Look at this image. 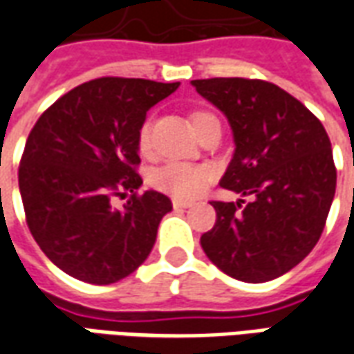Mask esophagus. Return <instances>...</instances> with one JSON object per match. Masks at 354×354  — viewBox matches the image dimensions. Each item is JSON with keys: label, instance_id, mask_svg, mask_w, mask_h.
Here are the masks:
<instances>
[{"label": "esophagus", "instance_id": "1", "mask_svg": "<svg viewBox=\"0 0 354 354\" xmlns=\"http://www.w3.org/2000/svg\"><path fill=\"white\" fill-rule=\"evenodd\" d=\"M172 207L176 208V210H184V208H189V207H192V203H189V201L174 199V201H172Z\"/></svg>", "mask_w": 354, "mask_h": 354}]
</instances>
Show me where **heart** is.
Returning <instances> with one entry per match:
<instances>
[{
  "mask_svg": "<svg viewBox=\"0 0 354 354\" xmlns=\"http://www.w3.org/2000/svg\"><path fill=\"white\" fill-rule=\"evenodd\" d=\"M212 113L208 111H193L189 121L193 129L199 134L203 127L212 119ZM136 146L142 155L149 153L151 149V123L144 121L140 124L138 134H136ZM212 180V170L205 165H193V162H178L170 161L165 162L161 167H155L147 182L157 192L167 193L170 197L176 199H192L197 193L203 192V187Z\"/></svg>",
  "mask_w": 354,
  "mask_h": 354,
  "instance_id": "obj_1",
  "label": "heart"
}]
</instances>
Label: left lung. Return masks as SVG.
Wrapping results in <instances>:
<instances>
[{"mask_svg":"<svg viewBox=\"0 0 354 354\" xmlns=\"http://www.w3.org/2000/svg\"><path fill=\"white\" fill-rule=\"evenodd\" d=\"M192 83L233 129L237 147L220 185L252 197L212 201L216 223L201 246L237 281H273L311 252L326 225L337 176L330 138L301 102L269 81Z\"/></svg>","mask_w":354,"mask_h":354,"instance_id":"8db88e82","label":"left lung"}]
</instances>
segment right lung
<instances>
[{"instance_id":"add662e5","label":"right lung","mask_w":354,"mask_h":354,"mask_svg":"<svg viewBox=\"0 0 354 354\" xmlns=\"http://www.w3.org/2000/svg\"><path fill=\"white\" fill-rule=\"evenodd\" d=\"M180 83L98 77L60 96L37 119L24 146L19 187L28 230L64 273L111 284L146 260L167 195L138 193L136 134L147 109ZM131 197L123 211L113 196Z\"/></svg>"}]
</instances>
